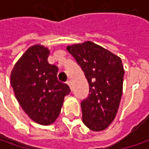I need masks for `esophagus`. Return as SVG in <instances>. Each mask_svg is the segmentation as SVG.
Listing matches in <instances>:
<instances>
[{
	"instance_id": "esophagus-1",
	"label": "esophagus",
	"mask_w": 149,
	"mask_h": 149,
	"mask_svg": "<svg viewBox=\"0 0 149 149\" xmlns=\"http://www.w3.org/2000/svg\"><path fill=\"white\" fill-rule=\"evenodd\" d=\"M66 84H67L69 85V87H70V89H72V87H71V83H70V81H67V82H66Z\"/></svg>"
}]
</instances>
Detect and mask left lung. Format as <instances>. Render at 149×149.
Instances as JSON below:
<instances>
[{
    "instance_id": "8db88e82",
    "label": "left lung",
    "mask_w": 149,
    "mask_h": 149,
    "mask_svg": "<svg viewBox=\"0 0 149 149\" xmlns=\"http://www.w3.org/2000/svg\"><path fill=\"white\" fill-rule=\"evenodd\" d=\"M88 80L89 94L81 102L82 120L92 131L109 127L117 114L123 94L121 59L91 41L67 46Z\"/></svg>"
}]
</instances>
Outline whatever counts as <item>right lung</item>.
I'll return each instance as SVG.
<instances>
[{
	"mask_svg": "<svg viewBox=\"0 0 149 149\" xmlns=\"http://www.w3.org/2000/svg\"><path fill=\"white\" fill-rule=\"evenodd\" d=\"M49 50L35 45L15 63L10 84L20 107L36 123L49 125L56 120L70 89L57 79L58 67L48 62Z\"/></svg>",
	"mask_w": 149,
	"mask_h": 149,
	"instance_id": "add662e5",
	"label": "right lung"
}]
</instances>
